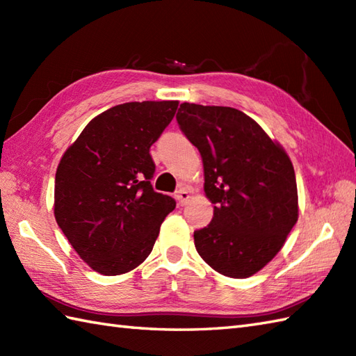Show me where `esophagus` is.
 I'll return each mask as SVG.
<instances>
[{
	"mask_svg": "<svg viewBox=\"0 0 356 356\" xmlns=\"http://www.w3.org/2000/svg\"><path fill=\"white\" fill-rule=\"evenodd\" d=\"M188 199H190V193H188L185 188H180V190L176 193V200L179 202V205H185Z\"/></svg>",
	"mask_w": 356,
	"mask_h": 356,
	"instance_id": "1",
	"label": "esophagus"
}]
</instances>
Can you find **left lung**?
<instances>
[{
	"instance_id": "left-lung-1",
	"label": "left lung",
	"mask_w": 356,
	"mask_h": 356,
	"mask_svg": "<svg viewBox=\"0 0 356 356\" xmlns=\"http://www.w3.org/2000/svg\"><path fill=\"white\" fill-rule=\"evenodd\" d=\"M176 119L199 149L205 194L216 205L211 223L194 231L195 249L222 275L251 277L278 254L298 220L291 159L240 110L184 102Z\"/></svg>"
}]
</instances>
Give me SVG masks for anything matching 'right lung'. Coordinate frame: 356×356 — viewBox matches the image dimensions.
Wrapping results in <instances>:
<instances>
[{
  "instance_id": "obj_1",
  "label": "right lung",
  "mask_w": 356,
  "mask_h": 356,
  "mask_svg": "<svg viewBox=\"0 0 356 356\" xmlns=\"http://www.w3.org/2000/svg\"><path fill=\"white\" fill-rule=\"evenodd\" d=\"M177 101L127 102L90 120L65 151L55 177V218L74 251L104 275L130 272L153 251L176 208L149 180V147L172 120Z\"/></svg>"
}]
</instances>
